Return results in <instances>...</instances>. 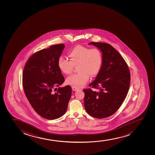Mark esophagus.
<instances>
[{"instance_id": "34e87169", "label": "esophagus", "mask_w": 155, "mask_h": 155, "mask_svg": "<svg viewBox=\"0 0 155 155\" xmlns=\"http://www.w3.org/2000/svg\"><path fill=\"white\" fill-rule=\"evenodd\" d=\"M72 89L73 91H78V90H79L80 88H78V87H75V86H72Z\"/></svg>"}]
</instances>
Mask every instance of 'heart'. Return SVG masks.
Masks as SVG:
<instances>
[{
  "label": "heart",
  "instance_id": "1",
  "mask_svg": "<svg viewBox=\"0 0 155 155\" xmlns=\"http://www.w3.org/2000/svg\"><path fill=\"white\" fill-rule=\"evenodd\" d=\"M68 55L70 60L61 56L58 66L62 73L70 74L74 66L78 65V73L72 75L66 80L67 83L70 85L83 87L89 80L90 75L94 77L99 72L102 64V56L99 48L78 45L70 50Z\"/></svg>",
  "mask_w": 155,
  "mask_h": 155
}]
</instances>
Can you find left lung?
Returning a JSON list of instances; mask_svg holds the SVG:
<instances>
[{"label": "left lung", "mask_w": 155, "mask_h": 155, "mask_svg": "<svg viewBox=\"0 0 155 155\" xmlns=\"http://www.w3.org/2000/svg\"><path fill=\"white\" fill-rule=\"evenodd\" d=\"M102 53V64L97 76L89 86L98 89H84V107L87 113L96 118L107 117L118 110L128 94L130 74L120 54L107 43H89Z\"/></svg>", "instance_id": "left-lung-1"}]
</instances>
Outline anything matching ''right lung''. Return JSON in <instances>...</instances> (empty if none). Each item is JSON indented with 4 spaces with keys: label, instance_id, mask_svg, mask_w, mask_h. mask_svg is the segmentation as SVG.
<instances>
[{
    "label": "right lung",
    "instance_id": "1",
    "mask_svg": "<svg viewBox=\"0 0 155 155\" xmlns=\"http://www.w3.org/2000/svg\"><path fill=\"white\" fill-rule=\"evenodd\" d=\"M64 44L53 45L33 54L23 70L24 91L30 104L38 114L53 120L64 115L71 97L70 86L59 87L64 78L59 69L58 61Z\"/></svg>",
    "mask_w": 155,
    "mask_h": 155
}]
</instances>
